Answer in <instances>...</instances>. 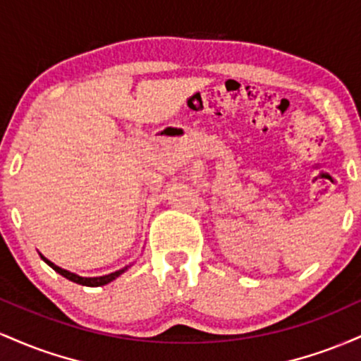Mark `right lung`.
<instances>
[{
    "instance_id": "add662e5",
    "label": "right lung",
    "mask_w": 361,
    "mask_h": 361,
    "mask_svg": "<svg viewBox=\"0 0 361 361\" xmlns=\"http://www.w3.org/2000/svg\"><path fill=\"white\" fill-rule=\"evenodd\" d=\"M40 258H42V259L45 261V263H47L49 267L52 268L54 271H57V273H59V275L64 276V279L71 280V281H74V283L86 285V287H100V285H106V283H110L111 280H115V279H117V276L122 275L123 271H126V268H123V270H118V271H115V273H110V275H105V276H94V279H85V276H78V275H74V273H71V271L62 270V268L56 267V264L51 263V261H49L47 258H44L42 255H40Z\"/></svg>"
}]
</instances>
